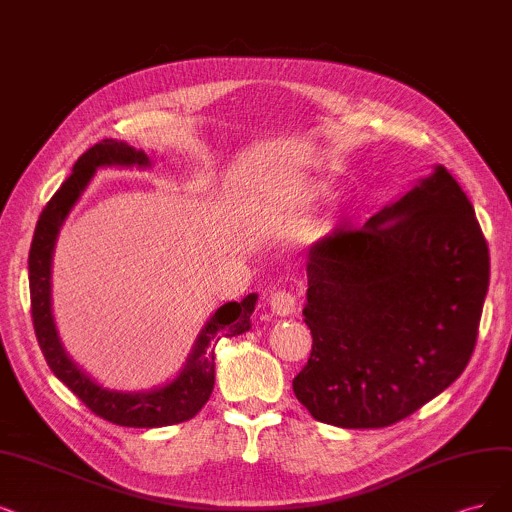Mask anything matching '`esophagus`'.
Here are the masks:
<instances>
[{
    "label": "esophagus",
    "mask_w": 512,
    "mask_h": 512,
    "mask_svg": "<svg viewBox=\"0 0 512 512\" xmlns=\"http://www.w3.org/2000/svg\"><path fill=\"white\" fill-rule=\"evenodd\" d=\"M270 308H272V312H274L276 316H289V314H293L295 308H297V299H295V295L289 293V291H276V293H272V297H270Z\"/></svg>",
    "instance_id": "1"
}]
</instances>
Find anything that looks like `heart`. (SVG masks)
<instances>
[{"mask_svg": "<svg viewBox=\"0 0 512 512\" xmlns=\"http://www.w3.org/2000/svg\"><path fill=\"white\" fill-rule=\"evenodd\" d=\"M327 192L318 181L297 177V179H285L276 181L266 196V204H263V215L272 223H282L297 215L304 208L314 206Z\"/></svg>", "mask_w": 512, "mask_h": 512, "instance_id": "heart-1", "label": "heart"}]
</instances>
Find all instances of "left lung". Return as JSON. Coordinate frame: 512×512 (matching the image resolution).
Returning <instances> with one entry per match:
<instances>
[{"mask_svg":"<svg viewBox=\"0 0 512 512\" xmlns=\"http://www.w3.org/2000/svg\"><path fill=\"white\" fill-rule=\"evenodd\" d=\"M487 287L475 208L437 166L361 230L310 246L312 352L293 380L297 401L339 428L405 420L466 369Z\"/></svg>","mask_w":512,"mask_h":512,"instance_id":"8db88e82","label":"left lung"}]
</instances>
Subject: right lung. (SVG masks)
I'll list each match as a JSON object with an SVG mask.
<instances>
[{
  "mask_svg": "<svg viewBox=\"0 0 512 512\" xmlns=\"http://www.w3.org/2000/svg\"><path fill=\"white\" fill-rule=\"evenodd\" d=\"M101 166H149L145 151L124 141L103 139L78 158L73 173L65 179L40 215L29 251V289L35 337L48 367L78 399L99 418L128 428H160L192 420L206 405L215 386V346L221 337H234L251 329V314L257 293L242 301H227L200 331L192 354L187 356L177 380L147 392H118L103 388L75 365L56 333L50 299L52 253L56 236L73 204L80 200L90 179Z\"/></svg>",
  "mask_w": 512,
  "mask_h": 512,
  "instance_id": "add662e5",
  "label": "right lung"
}]
</instances>
